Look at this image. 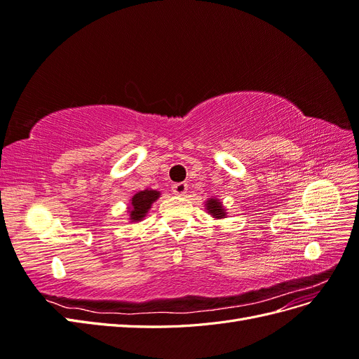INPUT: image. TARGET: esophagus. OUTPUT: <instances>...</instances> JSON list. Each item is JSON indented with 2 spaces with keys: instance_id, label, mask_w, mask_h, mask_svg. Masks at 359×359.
I'll list each match as a JSON object with an SVG mask.
<instances>
[{
  "instance_id": "obj_1",
  "label": "esophagus",
  "mask_w": 359,
  "mask_h": 359,
  "mask_svg": "<svg viewBox=\"0 0 359 359\" xmlns=\"http://www.w3.org/2000/svg\"><path fill=\"white\" fill-rule=\"evenodd\" d=\"M187 190H189V186L186 182H177L172 186V191L173 194H177V196H184V194L187 193Z\"/></svg>"
}]
</instances>
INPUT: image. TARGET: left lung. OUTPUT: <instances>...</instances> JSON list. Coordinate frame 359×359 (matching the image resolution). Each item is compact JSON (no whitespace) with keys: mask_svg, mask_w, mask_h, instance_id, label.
<instances>
[{"mask_svg":"<svg viewBox=\"0 0 359 359\" xmlns=\"http://www.w3.org/2000/svg\"><path fill=\"white\" fill-rule=\"evenodd\" d=\"M205 210H206V212L211 214L212 219H217V220L226 219V215H227L224 206H223V202L220 199H217V198L206 199L205 201Z\"/></svg>","mask_w":359,"mask_h":359,"instance_id":"1","label":"left lung"}]
</instances>
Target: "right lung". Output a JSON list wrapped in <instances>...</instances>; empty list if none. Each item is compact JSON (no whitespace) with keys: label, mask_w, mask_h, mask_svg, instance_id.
Here are the masks:
<instances>
[{"label":"right lung","mask_w":359,"mask_h":359,"mask_svg":"<svg viewBox=\"0 0 359 359\" xmlns=\"http://www.w3.org/2000/svg\"><path fill=\"white\" fill-rule=\"evenodd\" d=\"M160 194H161L160 191L153 189L137 191L135 196L130 199V203L127 206L130 223L142 222L147 217L148 211L151 210V206H153V203L160 198Z\"/></svg>","instance_id":"1"}]
</instances>
